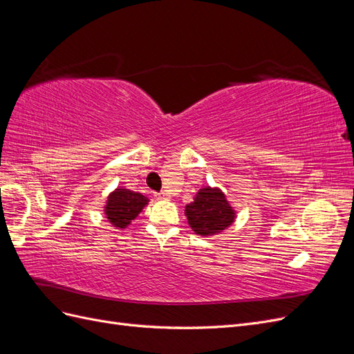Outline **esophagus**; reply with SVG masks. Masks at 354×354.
Returning a JSON list of instances; mask_svg holds the SVG:
<instances>
[{"mask_svg": "<svg viewBox=\"0 0 354 354\" xmlns=\"http://www.w3.org/2000/svg\"><path fill=\"white\" fill-rule=\"evenodd\" d=\"M158 199H168V194H165V192H159V194L155 195Z\"/></svg>", "mask_w": 354, "mask_h": 354, "instance_id": "34e87169", "label": "esophagus"}]
</instances>
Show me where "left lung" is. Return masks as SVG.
Segmentation results:
<instances>
[{
	"mask_svg": "<svg viewBox=\"0 0 354 354\" xmlns=\"http://www.w3.org/2000/svg\"><path fill=\"white\" fill-rule=\"evenodd\" d=\"M185 214L192 230L201 236L220 233L227 229L236 217L226 195L220 189L209 186L199 189L194 202L186 205Z\"/></svg>",
	"mask_w": 354,
	"mask_h": 354,
	"instance_id": "8db88e82",
	"label": "left lung"
}]
</instances>
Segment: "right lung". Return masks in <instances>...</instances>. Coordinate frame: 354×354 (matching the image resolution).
<instances>
[{
	"instance_id": "right-lung-1",
	"label": "right lung",
	"mask_w": 354,
	"mask_h": 354,
	"mask_svg": "<svg viewBox=\"0 0 354 354\" xmlns=\"http://www.w3.org/2000/svg\"><path fill=\"white\" fill-rule=\"evenodd\" d=\"M147 202L149 199L137 192L122 187L115 189L106 201V218L113 224V227L125 229L147 205Z\"/></svg>"
}]
</instances>
